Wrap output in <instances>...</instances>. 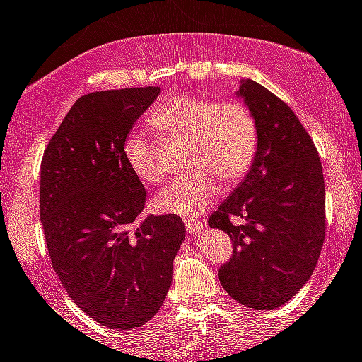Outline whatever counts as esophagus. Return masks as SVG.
I'll return each mask as SVG.
<instances>
[{"instance_id": "34e87169", "label": "esophagus", "mask_w": 362, "mask_h": 362, "mask_svg": "<svg viewBox=\"0 0 362 362\" xmlns=\"http://www.w3.org/2000/svg\"><path fill=\"white\" fill-rule=\"evenodd\" d=\"M185 228H187L189 235H199V233L204 229V222L198 221V218H185Z\"/></svg>"}]
</instances>
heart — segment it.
<instances>
[{"label": "heart", "instance_id": "heart-1", "mask_svg": "<svg viewBox=\"0 0 362 362\" xmlns=\"http://www.w3.org/2000/svg\"><path fill=\"white\" fill-rule=\"evenodd\" d=\"M152 131L164 140H185L187 175L171 180L154 198L160 214L191 217L224 187L238 184L249 173L257 152V126L242 101L178 94L159 103L147 117ZM122 158L138 182L158 185L164 177L151 138L129 133Z\"/></svg>", "mask_w": 362, "mask_h": 362}]
</instances>
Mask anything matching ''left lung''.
<instances>
[{"label": "left lung", "mask_w": 362, "mask_h": 362, "mask_svg": "<svg viewBox=\"0 0 362 362\" xmlns=\"http://www.w3.org/2000/svg\"><path fill=\"white\" fill-rule=\"evenodd\" d=\"M257 126L245 180L208 217L228 233L233 255L218 269L224 291L254 310L286 305L312 276L326 236L324 175L296 113L254 80L238 89Z\"/></svg>", "instance_id": "1"}]
</instances>
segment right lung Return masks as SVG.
<instances>
[{
	"label": "right lung",
	"instance_id": "1",
	"mask_svg": "<svg viewBox=\"0 0 362 362\" xmlns=\"http://www.w3.org/2000/svg\"><path fill=\"white\" fill-rule=\"evenodd\" d=\"M159 93L131 87L78 98L40 168L54 272L75 305L110 329L140 327L158 313L185 238L178 215H141L147 192L122 158L124 140Z\"/></svg>",
	"mask_w": 362,
	"mask_h": 362
}]
</instances>
